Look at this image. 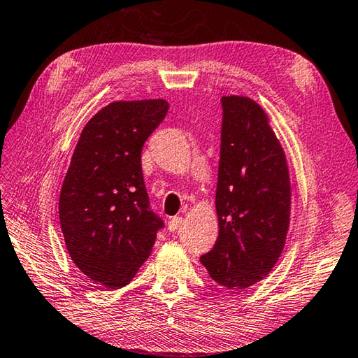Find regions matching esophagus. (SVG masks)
Wrapping results in <instances>:
<instances>
[{
  "mask_svg": "<svg viewBox=\"0 0 358 358\" xmlns=\"http://www.w3.org/2000/svg\"><path fill=\"white\" fill-rule=\"evenodd\" d=\"M181 222H183V218L181 217H172L169 220V224H167V227H169L171 232H175L181 226Z\"/></svg>",
  "mask_w": 358,
  "mask_h": 358,
  "instance_id": "1",
  "label": "esophagus"
}]
</instances>
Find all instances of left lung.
I'll return each instance as SVG.
<instances>
[{
  "instance_id": "1",
  "label": "left lung",
  "mask_w": 358,
  "mask_h": 358,
  "mask_svg": "<svg viewBox=\"0 0 358 358\" xmlns=\"http://www.w3.org/2000/svg\"><path fill=\"white\" fill-rule=\"evenodd\" d=\"M215 208L218 238L200 257L210 278L243 291L272 271L283 252L291 181L283 148L260 104L223 96Z\"/></svg>"
}]
</instances>
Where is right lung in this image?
<instances>
[{"label":"right lung","instance_id":"obj_1","mask_svg":"<svg viewBox=\"0 0 358 358\" xmlns=\"http://www.w3.org/2000/svg\"><path fill=\"white\" fill-rule=\"evenodd\" d=\"M167 109L166 100L113 101L80 135L59 194V223L72 262L96 285L126 286L164 226L150 209L141 149Z\"/></svg>","mask_w":358,"mask_h":358}]
</instances>
